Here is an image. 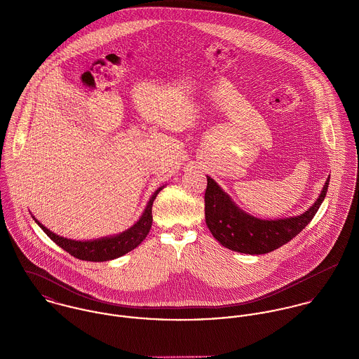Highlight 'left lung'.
<instances>
[{
    "instance_id": "left-lung-1",
    "label": "left lung",
    "mask_w": 359,
    "mask_h": 359,
    "mask_svg": "<svg viewBox=\"0 0 359 359\" xmlns=\"http://www.w3.org/2000/svg\"><path fill=\"white\" fill-rule=\"evenodd\" d=\"M329 180L330 177L326 180L319 198L306 212L280 219H261L241 210L211 177H207L205 224L212 236L232 252L269 253L290 242L311 222L326 196Z\"/></svg>"
}]
</instances>
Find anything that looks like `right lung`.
<instances>
[{
  "mask_svg": "<svg viewBox=\"0 0 359 359\" xmlns=\"http://www.w3.org/2000/svg\"><path fill=\"white\" fill-rule=\"evenodd\" d=\"M164 187H160L156 189L152 198L149 199L148 205L145 211L142 212L141 218L127 231L114 235V236H107V238H101L95 241H72L63 236H59L53 233L48 228H46L41 222H39L34 217V221L39 224V226L47 233V236L53 241L59 248L66 250L69 255H72L79 259L84 261H93V262H101V261H109L114 259L118 257L124 256L126 253L134 250L137 246H140L145 238L148 236L151 226H152V205H154V199L157 194L163 189Z\"/></svg>",
  "mask_w": 359,
  "mask_h": 359,
  "instance_id": "obj_1",
  "label": "right lung"
}]
</instances>
